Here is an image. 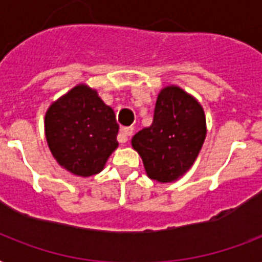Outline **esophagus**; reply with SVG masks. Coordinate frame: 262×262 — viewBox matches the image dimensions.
Wrapping results in <instances>:
<instances>
[{"label":"esophagus","mask_w":262,"mask_h":262,"mask_svg":"<svg viewBox=\"0 0 262 262\" xmlns=\"http://www.w3.org/2000/svg\"><path fill=\"white\" fill-rule=\"evenodd\" d=\"M132 133H133V127H122L118 135L119 143H126L129 137L132 136Z\"/></svg>","instance_id":"1"}]
</instances>
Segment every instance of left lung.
<instances>
[{"instance_id": "left-lung-1", "label": "left lung", "mask_w": 262, "mask_h": 262, "mask_svg": "<svg viewBox=\"0 0 262 262\" xmlns=\"http://www.w3.org/2000/svg\"><path fill=\"white\" fill-rule=\"evenodd\" d=\"M205 137L207 121L199 100L178 85H167L158 95L154 122L133 136L132 147L149 178L170 183L189 171Z\"/></svg>"}]
</instances>
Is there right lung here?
<instances>
[{"label": "right lung", "instance_id": "1", "mask_svg": "<svg viewBox=\"0 0 262 262\" xmlns=\"http://www.w3.org/2000/svg\"><path fill=\"white\" fill-rule=\"evenodd\" d=\"M114 110L87 84H77L49 106L45 135L51 155L67 171L87 178L104 168L118 148Z\"/></svg>", "mask_w": 262, "mask_h": 262}]
</instances>
